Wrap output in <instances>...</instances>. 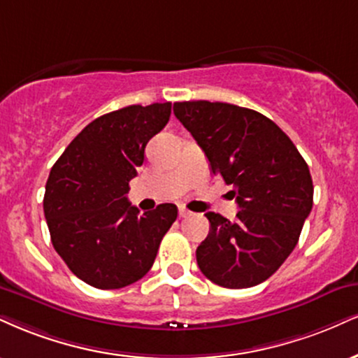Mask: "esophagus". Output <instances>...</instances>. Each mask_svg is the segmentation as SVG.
<instances>
[{"instance_id":"esophagus-1","label":"esophagus","mask_w":358,"mask_h":358,"mask_svg":"<svg viewBox=\"0 0 358 358\" xmlns=\"http://www.w3.org/2000/svg\"><path fill=\"white\" fill-rule=\"evenodd\" d=\"M190 215H192V212H188V210L183 208V206H180V208H178V217L180 218H187V217H190Z\"/></svg>"}]
</instances>
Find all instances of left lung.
Listing matches in <instances>:
<instances>
[{
	"label": "left lung",
	"instance_id": "obj_1",
	"mask_svg": "<svg viewBox=\"0 0 358 358\" xmlns=\"http://www.w3.org/2000/svg\"><path fill=\"white\" fill-rule=\"evenodd\" d=\"M173 113L213 173L234 185L240 208L235 222L205 213L210 234L196 248L201 273L225 288L265 282L294 252L312 210L308 165L290 138L255 110L198 100L175 103Z\"/></svg>",
	"mask_w": 358,
	"mask_h": 358
}]
</instances>
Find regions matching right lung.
I'll return each instance as SVG.
<instances>
[{"label": "right lung", "instance_id": "right-lung-1", "mask_svg": "<svg viewBox=\"0 0 358 358\" xmlns=\"http://www.w3.org/2000/svg\"><path fill=\"white\" fill-rule=\"evenodd\" d=\"M170 113L166 101L103 115L86 124L51 168L43 200L51 243L88 285L113 290L145 277L178 217L173 203L141 215L127 198L146 143L165 128Z\"/></svg>", "mask_w": 358, "mask_h": 358}]
</instances>
